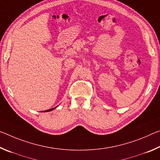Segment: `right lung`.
I'll return each instance as SVG.
<instances>
[{
	"mask_svg": "<svg viewBox=\"0 0 160 160\" xmlns=\"http://www.w3.org/2000/svg\"><path fill=\"white\" fill-rule=\"evenodd\" d=\"M58 107V106H57ZM54 107V108H52V109H48V110H46V111H43V112H50V111H52V110H53L54 109H56V107Z\"/></svg>",
	"mask_w": 160,
	"mask_h": 160,
	"instance_id": "1",
	"label": "right lung"
}]
</instances>
